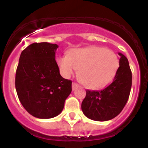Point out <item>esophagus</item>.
Wrapping results in <instances>:
<instances>
[{
  "label": "esophagus",
  "instance_id": "obj_1",
  "mask_svg": "<svg viewBox=\"0 0 148 148\" xmlns=\"http://www.w3.org/2000/svg\"><path fill=\"white\" fill-rule=\"evenodd\" d=\"M78 84L77 83H75V82H73V84H72V89H73V90H75V89L77 88V87H78Z\"/></svg>",
  "mask_w": 148,
  "mask_h": 148
}]
</instances>
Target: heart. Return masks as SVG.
Masks as SVG:
<instances>
[{
	"label": "heart",
	"instance_id": "1",
	"mask_svg": "<svg viewBox=\"0 0 148 148\" xmlns=\"http://www.w3.org/2000/svg\"><path fill=\"white\" fill-rule=\"evenodd\" d=\"M63 75H72L78 70V78L87 88L100 89L113 80L119 67L118 56L100 47L72 49L58 58Z\"/></svg>",
	"mask_w": 148,
	"mask_h": 148
}]
</instances>
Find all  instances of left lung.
I'll return each mask as SVG.
<instances>
[{"instance_id": "1", "label": "left lung", "mask_w": 148, "mask_h": 148, "mask_svg": "<svg viewBox=\"0 0 148 148\" xmlns=\"http://www.w3.org/2000/svg\"><path fill=\"white\" fill-rule=\"evenodd\" d=\"M120 56L119 67L113 82L100 91L87 90L82 103L83 113L98 121L110 120L118 116L126 104L132 86V73L127 58Z\"/></svg>"}]
</instances>
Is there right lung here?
I'll list each match as a JSON object with an SVG mask.
<instances>
[{
    "instance_id": "1",
    "label": "right lung",
    "mask_w": 148,
    "mask_h": 148,
    "mask_svg": "<svg viewBox=\"0 0 148 148\" xmlns=\"http://www.w3.org/2000/svg\"><path fill=\"white\" fill-rule=\"evenodd\" d=\"M58 46L33 43L22 51L15 75L18 99L29 114L51 119L62 112L72 82L60 75L56 61Z\"/></svg>"
}]
</instances>
